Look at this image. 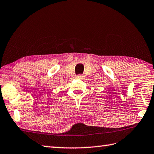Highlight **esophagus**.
Segmentation results:
<instances>
[{
    "label": "esophagus",
    "instance_id": "1",
    "mask_svg": "<svg viewBox=\"0 0 154 154\" xmlns=\"http://www.w3.org/2000/svg\"><path fill=\"white\" fill-rule=\"evenodd\" d=\"M84 76L83 75H78L77 76V78H78V79H83Z\"/></svg>",
    "mask_w": 154,
    "mask_h": 154
}]
</instances>
